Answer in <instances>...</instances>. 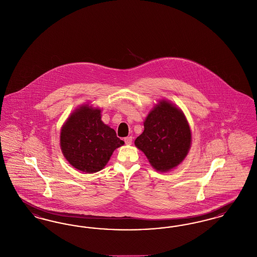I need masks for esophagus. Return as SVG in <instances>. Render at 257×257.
<instances>
[{"mask_svg":"<svg viewBox=\"0 0 257 257\" xmlns=\"http://www.w3.org/2000/svg\"><path fill=\"white\" fill-rule=\"evenodd\" d=\"M132 137L130 136V137H126V138H124V142H125V144L127 145V146H130L131 144H132Z\"/></svg>","mask_w":257,"mask_h":257,"instance_id":"1","label":"esophagus"}]
</instances>
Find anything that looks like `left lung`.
<instances>
[{
	"label": "left lung",
	"mask_w": 257,
	"mask_h": 257,
	"mask_svg": "<svg viewBox=\"0 0 257 257\" xmlns=\"http://www.w3.org/2000/svg\"><path fill=\"white\" fill-rule=\"evenodd\" d=\"M144 126L135 146L146 154L156 171H170L182 163L192 142L191 129L182 110L161 100L148 113Z\"/></svg>",
	"instance_id": "8db88e82"
}]
</instances>
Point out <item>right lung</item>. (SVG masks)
I'll use <instances>...</instances> for the list:
<instances>
[{
	"label": "right lung",
	"instance_id": "add662e5",
	"mask_svg": "<svg viewBox=\"0 0 257 257\" xmlns=\"http://www.w3.org/2000/svg\"><path fill=\"white\" fill-rule=\"evenodd\" d=\"M61 149L78 171L93 173L103 170L112 152L124 145L110 126L101 120V110L82 105L61 127Z\"/></svg>",
	"mask_w": 257,
	"mask_h": 257
}]
</instances>
